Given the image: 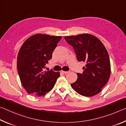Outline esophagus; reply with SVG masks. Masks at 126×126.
<instances>
[{
  "label": "esophagus",
  "mask_w": 126,
  "mask_h": 126,
  "mask_svg": "<svg viewBox=\"0 0 126 126\" xmlns=\"http://www.w3.org/2000/svg\"><path fill=\"white\" fill-rule=\"evenodd\" d=\"M62 73H63L64 74H67L68 73H69V71H62Z\"/></svg>",
  "instance_id": "1"
}]
</instances>
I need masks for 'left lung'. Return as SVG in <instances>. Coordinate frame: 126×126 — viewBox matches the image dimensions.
<instances>
[{
	"instance_id": "8db88e82",
	"label": "left lung",
	"mask_w": 126,
	"mask_h": 126,
	"mask_svg": "<svg viewBox=\"0 0 126 126\" xmlns=\"http://www.w3.org/2000/svg\"><path fill=\"white\" fill-rule=\"evenodd\" d=\"M64 39L73 47L77 59L86 63L83 72L77 73V79L71 84L76 92L92 97L101 91L110 74V60L107 50L98 38L89 34L67 36Z\"/></svg>"
}]
</instances>
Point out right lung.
I'll list each match as a JSON object with an SVG mask.
<instances>
[{"mask_svg":"<svg viewBox=\"0 0 126 126\" xmlns=\"http://www.w3.org/2000/svg\"><path fill=\"white\" fill-rule=\"evenodd\" d=\"M61 38L38 33L28 38L21 47L17 57V69L28 93L42 96L54 87L60 73L44 69Z\"/></svg>","mask_w":126,"mask_h":126,"instance_id":"add662e5","label":"right lung"}]
</instances>
